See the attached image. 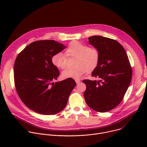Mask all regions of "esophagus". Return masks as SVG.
Instances as JSON below:
<instances>
[{
	"label": "esophagus",
	"instance_id": "34e87169",
	"mask_svg": "<svg viewBox=\"0 0 147 147\" xmlns=\"http://www.w3.org/2000/svg\"><path fill=\"white\" fill-rule=\"evenodd\" d=\"M75 81H76V82L77 84H79V83L81 82V81L79 80H76Z\"/></svg>",
	"mask_w": 147,
	"mask_h": 147
}]
</instances>
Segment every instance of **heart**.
I'll use <instances>...</instances> for the list:
<instances>
[{"label": "heart", "mask_w": 147, "mask_h": 147, "mask_svg": "<svg viewBox=\"0 0 147 147\" xmlns=\"http://www.w3.org/2000/svg\"><path fill=\"white\" fill-rule=\"evenodd\" d=\"M65 55L61 53L53 55L52 57V64L58 69H64L67 66V58L76 57L74 69H68L61 73L64 78L78 79L87 71H93L98 67L100 53L94 47H89L78 41H73L70 43L65 51Z\"/></svg>", "instance_id": "obj_1"}]
</instances>
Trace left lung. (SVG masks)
I'll use <instances>...</instances> for the list:
<instances>
[{
	"label": "left lung",
	"mask_w": 147,
	"mask_h": 147,
	"mask_svg": "<svg viewBox=\"0 0 147 147\" xmlns=\"http://www.w3.org/2000/svg\"><path fill=\"white\" fill-rule=\"evenodd\" d=\"M88 39L100 53L99 65L92 73L99 80H83L87 87L84 95L95 111L108 112L123 100L131 81V66L124 48L116 40L101 36Z\"/></svg>",
	"instance_id": "left-lung-1"
}]
</instances>
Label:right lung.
<instances>
[{"label":"right lung","mask_w":147,"mask_h":147,"mask_svg":"<svg viewBox=\"0 0 147 147\" xmlns=\"http://www.w3.org/2000/svg\"><path fill=\"white\" fill-rule=\"evenodd\" d=\"M65 48L54 40H36L16 57L14 66L16 91L26 105L38 113L50 115L61 111L76 85L71 78L53 82L59 71L52 64V57Z\"/></svg>","instance_id":"obj_1"}]
</instances>
